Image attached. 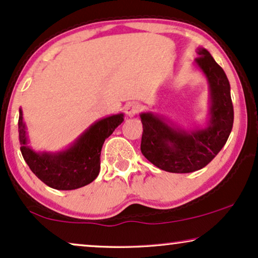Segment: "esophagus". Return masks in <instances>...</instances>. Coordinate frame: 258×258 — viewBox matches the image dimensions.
I'll return each mask as SVG.
<instances>
[{
  "label": "esophagus",
  "instance_id": "esophagus-1",
  "mask_svg": "<svg viewBox=\"0 0 258 258\" xmlns=\"http://www.w3.org/2000/svg\"><path fill=\"white\" fill-rule=\"evenodd\" d=\"M140 109L141 105L137 103V102H129V103L125 105V114L126 116H129V117H134V116L140 111Z\"/></svg>",
  "mask_w": 258,
  "mask_h": 258
}]
</instances>
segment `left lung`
Segmentation results:
<instances>
[{
    "mask_svg": "<svg viewBox=\"0 0 258 258\" xmlns=\"http://www.w3.org/2000/svg\"><path fill=\"white\" fill-rule=\"evenodd\" d=\"M195 64L209 86V114L204 128L184 130L154 112H141L143 124L141 151L148 161L168 172L200 170L214 160L230 135L234 107L224 70L207 49L197 48Z\"/></svg>",
    "mask_w": 258,
    "mask_h": 258,
    "instance_id": "left-lung-1",
    "label": "left lung"
}]
</instances>
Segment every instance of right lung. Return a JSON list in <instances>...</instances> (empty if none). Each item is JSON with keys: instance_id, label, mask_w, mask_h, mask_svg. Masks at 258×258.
<instances>
[{"instance_id": "1", "label": "right lung", "mask_w": 258, "mask_h": 258, "mask_svg": "<svg viewBox=\"0 0 258 258\" xmlns=\"http://www.w3.org/2000/svg\"><path fill=\"white\" fill-rule=\"evenodd\" d=\"M123 121L124 115L122 112L103 117L93 123L64 150L56 153L35 151L28 146L27 126L23 121L22 109L20 108L21 153L30 170L50 188L57 190L82 188L98 176L104 141Z\"/></svg>"}]
</instances>
